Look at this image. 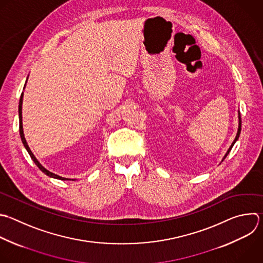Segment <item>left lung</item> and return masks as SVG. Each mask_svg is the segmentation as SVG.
<instances>
[{
  "label": "left lung",
  "instance_id": "8db88e82",
  "mask_svg": "<svg viewBox=\"0 0 263 263\" xmlns=\"http://www.w3.org/2000/svg\"><path fill=\"white\" fill-rule=\"evenodd\" d=\"M240 130H241V119H240V115H238V130H237V134H236V136H235V139H234V141L232 142V144L230 145V147H229V149L227 151V153H226V155L224 156V158H223V160L227 157V155L229 154V152L231 151V148H232V146H233V144L235 143V141L238 139V137H239V134H240ZM222 160V161H223Z\"/></svg>",
  "mask_w": 263,
  "mask_h": 263
}]
</instances>
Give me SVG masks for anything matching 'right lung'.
<instances>
[{"label": "right lung", "instance_id": "right-lung-1", "mask_svg": "<svg viewBox=\"0 0 263 263\" xmlns=\"http://www.w3.org/2000/svg\"><path fill=\"white\" fill-rule=\"evenodd\" d=\"M22 104H23V94L21 95V99H20V105H18V115H20V134H21V137H22V141H23V143H24V145H25V147L27 148V151H28V153L30 154V156H31V158H32V160L34 161V163L38 166V168L42 171V172H44L46 176H48V177H50V178H53V179H59V180H63V181H66V180H68V179H65V178H62V177H60V176H57V174H54V173H52V172H50V171H48L47 169H45L38 161H37V159L35 158V156L33 155V153L31 152V149H30V147H29V145H28V143H27V141H26V138H25V135H24V130H23V123H22Z\"/></svg>", "mask_w": 263, "mask_h": 263}]
</instances>
